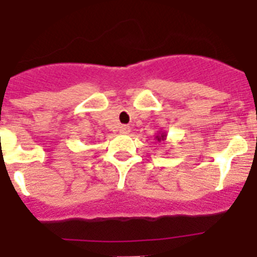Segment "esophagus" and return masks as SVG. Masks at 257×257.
I'll use <instances>...</instances> for the list:
<instances>
[{
    "mask_svg": "<svg viewBox=\"0 0 257 257\" xmlns=\"http://www.w3.org/2000/svg\"><path fill=\"white\" fill-rule=\"evenodd\" d=\"M119 133L120 134H128L130 133V127L126 126V124H123V126L119 127Z\"/></svg>",
    "mask_w": 257,
    "mask_h": 257,
    "instance_id": "esophagus-1",
    "label": "esophagus"
}]
</instances>
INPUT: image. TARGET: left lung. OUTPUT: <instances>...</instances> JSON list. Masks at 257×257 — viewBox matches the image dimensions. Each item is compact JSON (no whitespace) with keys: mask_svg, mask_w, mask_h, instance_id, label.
<instances>
[{"mask_svg":"<svg viewBox=\"0 0 257 257\" xmlns=\"http://www.w3.org/2000/svg\"><path fill=\"white\" fill-rule=\"evenodd\" d=\"M155 139L158 142H164L165 139H167V134H165V131H159V134H156V137H155Z\"/></svg>","mask_w":257,"mask_h":257,"instance_id":"obj_1","label":"left lung"}]
</instances>
